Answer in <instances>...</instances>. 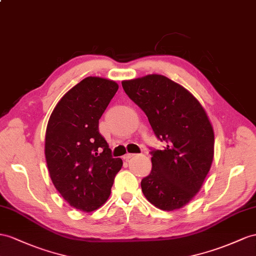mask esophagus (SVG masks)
Returning a JSON list of instances; mask_svg holds the SVG:
<instances>
[{"label":"esophagus","mask_w":256,"mask_h":256,"mask_svg":"<svg viewBox=\"0 0 256 256\" xmlns=\"http://www.w3.org/2000/svg\"><path fill=\"white\" fill-rule=\"evenodd\" d=\"M136 156V154H126V156H123V159H124V160H126V161H128V160H130V158H133V156Z\"/></svg>","instance_id":"esophagus-1"}]
</instances>
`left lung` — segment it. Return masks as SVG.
<instances>
[{
  "instance_id": "8db88e82",
  "label": "left lung",
  "mask_w": 256,
  "mask_h": 256,
  "mask_svg": "<svg viewBox=\"0 0 256 256\" xmlns=\"http://www.w3.org/2000/svg\"><path fill=\"white\" fill-rule=\"evenodd\" d=\"M126 95L146 114L156 136L152 170L142 180L146 199L163 211L186 206L200 190L214 156V130L204 108L184 86L161 74L122 81Z\"/></svg>"
}]
</instances>
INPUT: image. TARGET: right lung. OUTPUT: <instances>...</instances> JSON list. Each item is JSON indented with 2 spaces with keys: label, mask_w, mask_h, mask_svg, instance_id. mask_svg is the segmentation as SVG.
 I'll return each mask as SVG.
<instances>
[{
  "label": "right lung",
  "mask_w": 256,
  "mask_h": 256,
  "mask_svg": "<svg viewBox=\"0 0 256 256\" xmlns=\"http://www.w3.org/2000/svg\"><path fill=\"white\" fill-rule=\"evenodd\" d=\"M119 85L88 76L66 93L52 112L45 134L50 180L69 204L92 212L109 198L123 162L112 158L98 122Z\"/></svg>",
  "instance_id": "add662e5"
}]
</instances>
